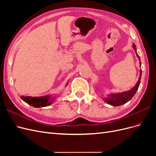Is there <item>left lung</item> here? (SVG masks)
I'll use <instances>...</instances> for the list:
<instances>
[{
  "instance_id": "obj_1",
  "label": "left lung",
  "mask_w": 156,
  "mask_h": 156,
  "mask_svg": "<svg viewBox=\"0 0 156 156\" xmlns=\"http://www.w3.org/2000/svg\"><path fill=\"white\" fill-rule=\"evenodd\" d=\"M133 48L135 50V52L136 53V56H138L139 60H140L139 56L138 55L137 53H136V46L135 44H133ZM141 75H142V72L140 71V77H139V79L137 83H136L135 84V86L133 88L131 89L130 90L127 91V92H122V93L112 94H111V95L108 96L107 98L105 99V101L107 103H108V104H110L113 106H119L121 105H123V104H124V103L129 101L133 97V96L135 95V94L136 93V90H137V89L139 87Z\"/></svg>"
}]
</instances>
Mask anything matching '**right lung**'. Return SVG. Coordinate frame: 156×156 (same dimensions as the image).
<instances>
[{"label": "right lung", "instance_id": "1", "mask_svg": "<svg viewBox=\"0 0 156 156\" xmlns=\"http://www.w3.org/2000/svg\"><path fill=\"white\" fill-rule=\"evenodd\" d=\"M68 84V83H67ZM21 99L27 103L28 104L34 107H46L53 102V99L52 100L50 96H45L41 97H29V96H21Z\"/></svg>", "mask_w": 156, "mask_h": 156}]
</instances>
